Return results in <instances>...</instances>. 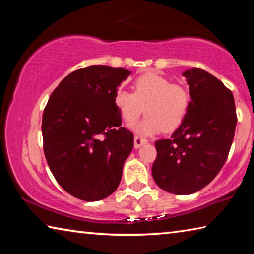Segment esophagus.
<instances>
[{"instance_id":"1","label":"esophagus","mask_w":254,"mask_h":254,"mask_svg":"<svg viewBox=\"0 0 254 254\" xmlns=\"http://www.w3.org/2000/svg\"><path fill=\"white\" fill-rule=\"evenodd\" d=\"M147 142H148V140L144 139V137H141L139 135H135L134 136V148L135 149L140 148L141 145L144 144V143H147Z\"/></svg>"}]
</instances>
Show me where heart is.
Wrapping results in <instances>:
<instances>
[{
	"mask_svg": "<svg viewBox=\"0 0 254 254\" xmlns=\"http://www.w3.org/2000/svg\"><path fill=\"white\" fill-rule=\"evenodd\" d=\"M114 104L127 126L139 119L144 107L147 115L133 128L139 134L151 135L161 130L173 132L182 126L190 106V95L184 85L171 84L165 77L148 72L134 80L133 92L119 88Z\"/></svg>",
	"mask_w": 254,
	"mask_h": 254,
	"instance_id": "heart-1",
	"label": "heart"
}]
</instances>
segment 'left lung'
<instances>
[{
  "mask_svg": "<svg viewBox=\"0 0 254 254\" xmlns=\"http://www.w3.org/2000/svg\"><path fill=\"white\" fill-rule=\"evenodd\" d=\"M190 106L170 139L156 141L154 182L163 190L189 195L220 173L229 156L238 122L233 94L216 77L199 68L183 72Z\"/></svg>",
  "mask_w": 254,
  "mask_h": 254,
  "instance_id": "1",
  "label": "left lung"
}]
</instances>
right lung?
I'll use <instances>...</instances> for the list:
<instances>
[{"mask_svg":"<svg viewBox=\"0 0 254 254\" xmlns=\"http://www.w3.org/2000/svg\"><path fill=\"white\" fill-rule=\"evenodd\" d=\"M131 72L89 66L72 71L51 94L42 114L44 151L54 177L86 201L117 190L133 133L121 127L114 95Z\"/></svg>","mask_w":254,"mask_h":254,"instance_id":"1","label":"right lung"}]
</instances>
